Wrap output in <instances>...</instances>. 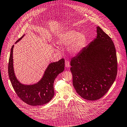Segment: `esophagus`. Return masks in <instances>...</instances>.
I'll return each instance as SVG.
<instances>
[{
    "label": "esophagus",
    "instance_id": "obj_1",
    "mask_svg": "<svg viewBox=\"0 0 127 127\" xmlns=\"http://www.w3.org/2000/svg\"><path fill=\"white\" fill-rule=\"evenodd\" d=\"M65 67H66V68H69V67H70V63H69V61H65Z\"/></svg>",
    "mask_w": 127,
    "mask_h": 127
}]
</instances>
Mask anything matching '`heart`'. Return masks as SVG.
Wrapping results in <instances>:
<instances>
[{"mask_svg":"<svg viewBox=\"0 0 127 127\" xmlns=\"http://www.w3.org/2000/svg\"><path fill=\"white\" fill-rule=\"evenodd\" d=\"M87 38L85 33L74 30L64 32L57 39V43L59 45L68 46V51L74 54H78L83 50Z\"/></svg>","mask_w":127,"mask_h":127,"instance_id":"heart-1","label":"heart"}]
</instances>
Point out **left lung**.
<instances>
[{
  "mask_svg": "<svg viewBox=\"0 0 127 127\" xmlns=\"http://www.w3.org/2000/svg\"><path fill=\"white\" fill-rule=\"evenodd\" d=\"M73 84L82 98L95 101L107 93L117 74V59L114 43L97 26V36L71 59Z\"/></svg>",
  "mask_w": 127,
  "mask_h": 127,
  "instance_id": "8db88e82",
  "label": "left lung"
}]
</instances>
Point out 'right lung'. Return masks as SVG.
I'll return each instance as SVG.
<instances>
[{
	"instance_id": "1",
	"label": "right lung",
	"mask_w": 127,
	"mask_h": 127,
	"mask_svg": "<svg viewBox=\"0 0 127 127\" xmlns=\"http://www.w3.org/2000/svg\"><path fill=\"white\" fill-rule=\"evenodd\" d=\"M24 34L17 40V43L23 38ZM12 46L10 54L8 73L10 80L15 91L19 98L26 103L31 106L43 105L49 102L54 95L53 84L55 79L64 70L65 61L63 58L58 62L49 64L44 71L43 75L37 83L26 85L20 83L16 77L13 66V48Z\"/></svg>"
}]
</instances>
